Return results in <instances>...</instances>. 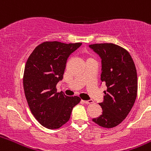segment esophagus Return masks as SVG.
<instances>
[{"mask_svg": "<svg viewBox=\"0 0 151 151\" xmlns=\"http://www.w3.org/2000/svg\"><path fill=\"white\" fill-rule=\"evenodd\" d=\"M83 101L85 104H93L94 103V101H92V100H90V101Z\"/></svg>", "mask_w": 151, "mask_h": 151, "instance_id": "obj_1", "label": "esophagus"}]
</instances>
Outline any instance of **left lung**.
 <instances>
[{
    "instance_id": "obj_1",
    "label": "left lung",
    "mask_w": 151,
    "mask_h": 151,
    "mask_svg": "<svg viewBox=\"0 0 151 151\" xmlns=\"http://www.w3.org/2000/svg\"><path fill=\"white\" fill-rule=\"evenodd\" d=\"M102 59L101 79L107 88L104 98L99 104L102 115L93 119L103 128L116 127L126 118L138 93V77L135 65L127 50L112 43L89 45Z\"/></svg>"
}]
</instances>
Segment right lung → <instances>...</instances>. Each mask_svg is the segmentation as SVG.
Here are the masks:
<instances>
[{"label": "right lung", "mask_w": 151, "mask_h": 151, "mask_svg": "<svg viewBox=\"0 0 151 151\" xmlns=\"http://www.w3.org/2000/svg\"><path fill=\"white\" fill-rule=\"evenodd\" d=\"M82 43L45 41L36 47L26 61L23 87L31 112L41 125L49 129L62 127L70 119L73 108L81 101L57 92L63 78L67 58Z\"/></svg>", "instance_id": "obj_1"}]
</instances>
